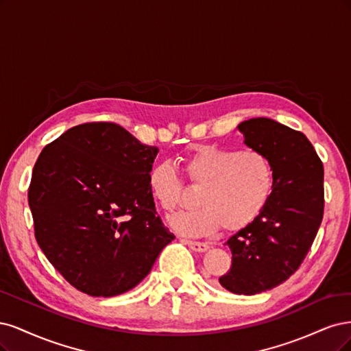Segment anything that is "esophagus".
<instances>
[{"label":"esophagus","instance_id":"esophagus-1","mask_svg":"<svg viewBox=\"0 0 351 351\" xmlns=\"http://www.w3.org/2000/svg\"><path fill=\"white\" fill-rule=\"evenodd\" d=\"M192 251L195 252H206L208 250V245L207 243H202V242H194V241H184Z\"/></svg>","mask_w":351,"mask_h":351}]
</instances>
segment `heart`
I'll return each instance as SVG.
<instances>
[{
    "label": "heart",
    "mask_w": 351,
    "mask_h": 351,
    "mask_svg": "<svg viewBox=\"0 0 351 351\" xmlns=\"http://www.w3.org/2000/svg\"><path fill=\"white\" fill-rule=\"evenodd\" d=\"M189 182L198 189L199 208L179 213L172 228L185 236H208L236 232L254 223L267 207L274 186L268 157L258 150H234L217 145H197L184 160ZM153 199L165 211L184 201V182L172 163H156L147 176Z\"/></svg>",
    "instance_id": "heart-1"
}]
</instances>
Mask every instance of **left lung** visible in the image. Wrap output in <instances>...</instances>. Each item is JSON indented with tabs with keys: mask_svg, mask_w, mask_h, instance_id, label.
Wrapping results in <instances>:
<instances>
[{
	"mask_svg": "<svg viewBox=\"0 0 351 351\" xmlns=\"http://www.w3.org/2000/svg\"><path fill=\"white\" fill-rule=\"evenodd\" d=\"M243 143L273 166L274 186L267 207L226 245L232 267L220 285L236 295L277 287L299 268L324 216V166L306 135L269 118L241 122Z\"/></svg>",
	"mask_w": 351,
	"mask_h": 351,
	"instance_id": "left-lung-1",
	"label": "left lung"
}]
</instances>
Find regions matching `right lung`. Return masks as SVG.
<instances>
[{"mask_svg": "<svg viewBox=\"0 0 351 351\" xmlns=\"http://www.w3.org/2000/svg\"><path fill=\"white\" fill-rule=\"evenodd\" d=\"M157 153L117 123L92 122L65 131L39 154L27 195L35 236L77 290L122 295L175 239L147 184Z\"/></svg>", "mask_w": 351, "mask_h": 351, "instance_id": "add662e5", "label": "right lung"}]
</instances>
